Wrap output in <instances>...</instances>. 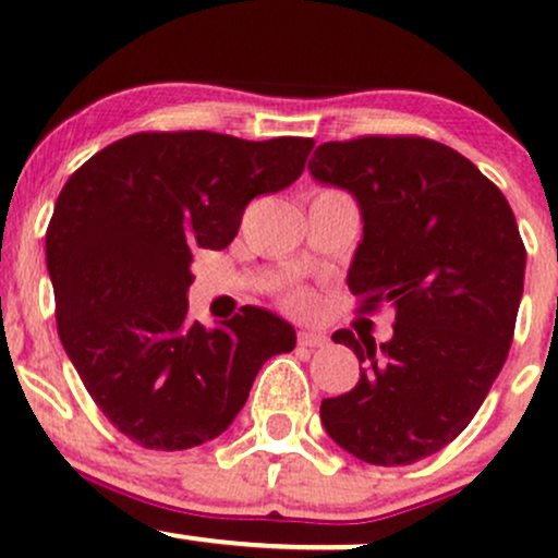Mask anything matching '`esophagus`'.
Listing matches in <instances>:
<instances>
[{"label":"esophagus","mask_w":558,"mask_h":558,"mask_svg":"<svg viewBox=\"0 0 558 558\" xmlns=\"http://www.w3.org/2000/svg\"><path fill=\"white\" fill-rule=\"evenodd\" d=\"M328 341L330 338L323 330H299V345H306V349H323V345H328Z\"/></svg>","instance_id":"34e87169"}]
</instances>
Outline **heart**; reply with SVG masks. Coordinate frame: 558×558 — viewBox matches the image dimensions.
I'll list each match as a JSON object with an SVG mask.
<instances>
[{"label":"heart","mask_w":558,"mask_h":558,"mask_svg":"<svg viewBox=\"0 0 558 558\" xmlns=\"http://www.w3.org/2000/svg\"><path fill=\"white\" fill-rule=\"evenodd\" d=\"M310 304H312L310 293H293V296H291L293 310H310Z\"/></svg>","instance_id":"1"}]
</instances>
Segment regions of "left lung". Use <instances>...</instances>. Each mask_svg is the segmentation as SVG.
Here are the masks:
<instances>
[{
  "label": "left lung",
  "instance_id": "8db88e82",
  "mask_svg": "<svg viewBox=\"0 0 558 558\" xmlns=\"http://www.w3.org/2000/svg\"><path fill=\"white\" fill-rule=\"evenodd\" d=\"M310 172L360 207L351 293L364 312H396L386 343L332 332L360 360V383L323 401V427L362 462L414 464L470 425L509 354L524 286L514 213L470 159L430 138L328 141Z\"/></svg>",
  "mask_w": 558,
  "mask_h": 558
}]
</instances>
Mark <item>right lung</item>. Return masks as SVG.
I'll list each match as a JSON object with an SVG mask.
<instances>
[{
    "label": "right lung",
    "instance_id": "right-lung-1",
    "mask_svg": "<svg viewBox=\"0 0 558 558\" xmlns=\"http://www.w3.org/2000/svg\"><path fill=\"white\" fill-rule=\"evenodd\" d=\"M312 138L136 133L70 175L47 230L57 330L96 407L133 444L183 451L217 438L296 330L259 306L189 323L196 248H226L246 204L304 172Z\"/></svg>",
    "mask_w": 558,
    "mask_h": 558
}]
</instances>
